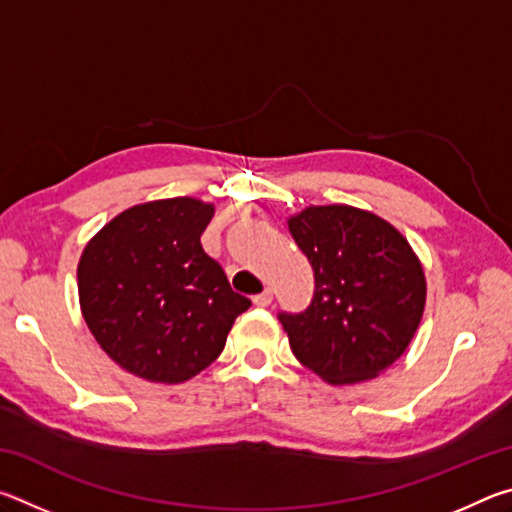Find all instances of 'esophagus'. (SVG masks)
<instances>
[{
	"mask_svg": "<svg viewBox=\"0 0 512 512\" xmlns=\"http://www.w3.org/2000/svg\"><path fill=\"white\" fill-rule=\"evenodd\" d=\"M253 302H255V307H268L273 302V293H271V289H264L262 293H257V296L253 298Z\"/></svg>",
	"mask_w": 512,
	"mask_h": 512,
	"instance_id": "1",
	"label": "esophagus"
}]
</instances>
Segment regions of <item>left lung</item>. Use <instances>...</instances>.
Masks as SVG:
<instances>
[{
  "label": "left lung",
  "mask_w": 512,
  "mask_h": 512,
  "mask_svg": "<svg viewBox=\"0 0 512 512\" xmlns=\"http://www.w3.org/2000/svg\"><path fill=\"white\" fill-rule=\"evenodd\" d=\"M289 232L316 282L305 311L277 314L296 359L334 386L391 368L409 348L427 300L409 241L350 205H311L291 216Z\"/></svg>",
  "instance_id": "1"
}]
</instances>
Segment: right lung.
Here are the masks:
<instances>
[{
	"instance_id": "1",
	"label": "right lung",
	"mask_w": 512,
	"mask_h": 512,
	"mask_svg": "<svg viewBox=\"0 0 512 512\" xmlns=\"http://www.w3.org/2000/svg\"><path fill=\"white\" fill-rule=\"evenodd\" d=\"M214 205L180 196L121 212L85 246L79 298L108 357L135 377L180 384L219 357L250 307L201 235Z\"/></svg>"
}]
</instances>
